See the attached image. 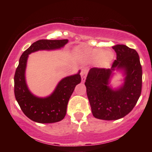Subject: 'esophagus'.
<instances>
[{"instance_id":"esophagus-1","label":"esophagus","mask_w":152,"mask_h":152,"mask_svg":"<svg viewBox=\"0 0 152 152\" xmlns=\"http://www.w3.org/2000/svg\"><path fill=\"white\" fill-rule=\"evenodd\" d=\"M87 74H88V69H86V68H85V69H82V71L81 72V76L82 81H83V82H84L85 80H86Z\"/></svg>"}]
</instances>
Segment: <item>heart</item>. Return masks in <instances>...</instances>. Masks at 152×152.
<instances>
[{
	"instance_id": "1",
	"label": "heart",
	"mask_w": 152,
	"mask_h": 152,
	"mask_svg": "<svg viewBox=\"0 0 152 152\" xmlns=\"http://www.w3.org/2000/svg\"><path fill=\"white\" fill-rule=\"evenodd\" d=\"M87 57L93 61H98L101 60L102 64H106L111 60L112 56L110 52H105L104 50L99 48H94L92 50H88L86 52Z\"/></svg>"
}]
</instances>
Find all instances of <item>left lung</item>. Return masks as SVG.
Segmentation results:
<instances>
[{
    "instance_id": "1",
    "label": "left lung",
    "mask_w": 152,
    "mask_h": 152,
    "mask_svg": "<svg viewBox=\"0 0 152 152\" xmlns=\"http://www.w3.org/2000/svg\"><path fill=\"white\" fill-rule=\"evenodd\" d=\"M116 60L111 69L91 68L85 85L93 116L102 120H117L124 117L137 104L142 87V69L136 50L122 44L112 46ZM115 69H122L126 77L123 86L113 90L108 80Z\"/></svg>"
}]
</instances>
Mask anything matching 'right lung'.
I'll return each mask as SVG.
<instances>
[{
	"label": "right lung",
	"mask_w": 152,
	"mask_h": 152,
	"mask_svg": "<svg viewBox=\"0 0 152 152\" xmlns=\"http://www.w3.org/2000/svg\"><path fill=\"white\" fill-rule=\"evenodd\" d=\"M67 39H42L36 41L23 53L14 76V94L23 114L32 121L41 124L55 123L65 117L68 102L75 87L81 81L79 72L68 76L58 83L53 93L46 98H38L29 91L25 79V70L28 54L38 50L60 48Z\"/></svg>",
	"instance_id": "1"
}]
</instances>
